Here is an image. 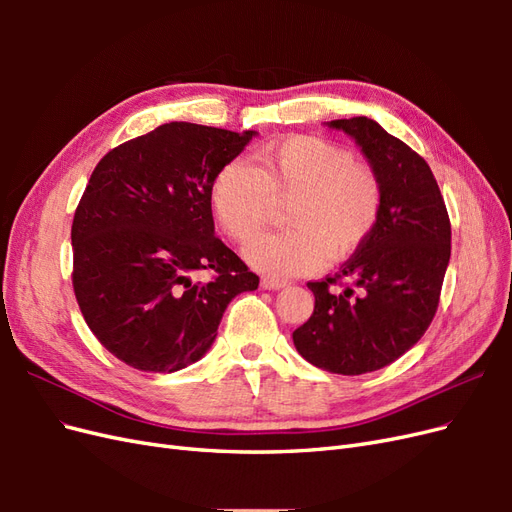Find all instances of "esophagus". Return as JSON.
I'll return each instance as SVG.
<instances>
[{
    "instance_id": "34e87169",
    "label": "esophagus",
    "mask_w": 512,
    "mask_h": 512,
    "mask_svg": "<svg viewBox=\"0 0 512 512\" xmlns=\"http://www.w3.org/2000/svg\"><path fill=\"white\" fill-rule=\"evenodd\" d=\"M260 286L265 288V290H282V288H286L288 284H286L284 280H275V277H262Z\"/></svg>"
}]
</instances>
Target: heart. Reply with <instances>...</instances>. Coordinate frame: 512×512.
Instances as JSON below:
<instances>
[{
    "label": "heart",
    "mask_w": 512,
    "mask_h": 512,
    "mask_svg": "<svg viewBox=\"0 0 512 512\" xmlns=\"http://www.w3.org/2000/svg\"><path fill=\"white\" fill-rule=\"evenodd\" d=\"M211 207L235 241H250L288 200V230L260 237L245 258L269 277L303 275L346 258L369 239L382 209V185L367 164L320 136H286L245 160L226 162L211 183Z\"/></svg>",
    "instance_id": "obj_1"
}]
</instances>
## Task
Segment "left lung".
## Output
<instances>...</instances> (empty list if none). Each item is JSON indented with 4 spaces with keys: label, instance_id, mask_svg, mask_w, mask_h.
<instances>
[{
    "label": "left lung",
    "instance_id": "left-lung-1",
    "mask_svg": "<svg viewBox=\"0 0 512 512\" xmlns=\"http://www.w3.org/2000/svg\"><path fill=\"white\" fill-rule=\"evenodd\" d=\"M359 145L382 185V209L369 239L342 265L359 294L329 290L335 277L309 282L316 305L292 333L307 363L359 376L397 361L436 316L451 260V222L429 164L367 117L327 121Z\"/></svg>",
    "mask_w": 512,
    "mask_h": 512
}]
</instances>
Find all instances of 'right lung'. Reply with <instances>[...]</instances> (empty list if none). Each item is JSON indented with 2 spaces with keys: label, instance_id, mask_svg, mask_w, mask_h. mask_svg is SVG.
<instances>
[{
  "label": "right lung",
  "instance_id": "right-lung-1",
  "mask_svg": "<svg viewBox=\"0 0 512 512\" xmlns=\"http://www.w3.org/2000/svg\"><path fill=\"white\" fill-rule=\"evenodd\" d=\"M258 132L170 121L108 151L72 222L87 327L126 365L170 374L203 359L228 303L258 275L215 237L211 183ZM213 268L211 283L191 275Z\"/></svg>",
  "mask_w": 512,
  "mask_h": 512
}]
</instances>
